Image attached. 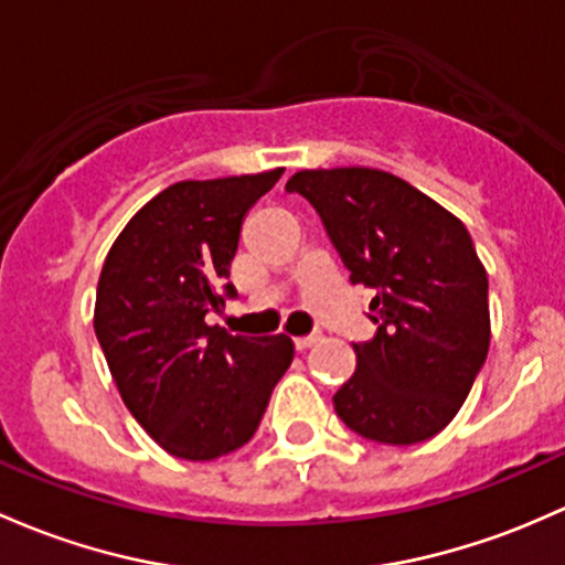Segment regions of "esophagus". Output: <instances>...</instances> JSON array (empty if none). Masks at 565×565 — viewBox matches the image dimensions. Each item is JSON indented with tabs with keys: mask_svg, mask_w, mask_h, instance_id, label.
<instances>
[{
	"mask_svg": "<svg viewBox=\"0 0 565 565\" xmlns=\"http://www.w3.org/2000/svg\"><path fill=\"white\" fill-rule=\"evenodd\" d=\"M319 338L317 335H302V338H295V349H298V352H306V349H311L313 343H317Z\"/></svg>",
	"mask_w": 565,
	"mask_h": 565,
	"instance_id": "obj_1",
	"label": "esophagus"
}]
</instances>
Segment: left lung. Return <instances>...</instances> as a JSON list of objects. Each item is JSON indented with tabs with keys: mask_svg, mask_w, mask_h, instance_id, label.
Instances as JSON below:
<instances>
[{
	"mask_svg": "<svg viewBox=\"0 0 565 565\" xmlns=\"http://www.w3.org/2000/svg\"><path fill=\"white\" fill-rule=\"evenodd\" d=\"M322 218L349 281L376 289V335L335 414L367 441L417 444L444 430L490 349L487 270L466 224L403 178L373 168L300 170L287 181Z\"/></svg>",
	"mask_w": 565,
	"mask_h": 565,
	"instance_id": "1",
	"label": "left lung"
}]
</instances>
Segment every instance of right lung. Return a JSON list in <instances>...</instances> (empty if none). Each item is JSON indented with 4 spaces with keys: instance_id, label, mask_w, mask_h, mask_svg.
<instances>
[{
    "instance_id": "obj_1",
    "label": "right lung",
    "mask_w": 565,
    "mask_h": 565,
    "mask_svg": "<svg viewBox=\"0 0 565 565\" xmlns=\"http://www.w3.org/2000/svg\"><path fill=\"white\" fill-rule=\"evenodd\" d=\"M281 173L173 183L129 218L99 273L94 332L113 382L142 430L181 460L241 449L295 358L287 335L205 322L235 298L241 224Z\"/></svg>"
}]
</instances>
